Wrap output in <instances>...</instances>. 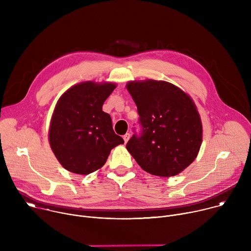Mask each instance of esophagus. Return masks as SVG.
<instances>
[{
  "instance_id": "1",
  "label": "esophagus",
  "mask_w": 251,
  "mask_h": 251,
  "mask_svg": "<svg viewBox=\"0 0 251 251\" xmlns=\"http://www.w3.org/2000/svg\"><path fill=\"white\" fill-rule=\"evenodd\" d=\"M130 136H131L130 133H126V134L123 136V139H124V142H125V143L128 142V140L130 139Z\"/></svg>"
}]
</instances>
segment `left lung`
Instances as JSON below:
<instances>
[{
    "label": "left lung",
    "mask_w": 251,
    "mask_h": 251,
    "mask_svg": "<svg viewBox=\"0 0 251 251\" xmlns=\"http://www.w3.org/2000/svg\"><path fill=\"white\" fill-rule=\"evenodd\" d=\"M137 105L141 133L126 148L138 165L159 176L180 174L197 158L202 126L197 106L182 89L167 81H130L126 85Z\"/></svg>",
    "instance_id": "8db88e82"
}]
</instances>
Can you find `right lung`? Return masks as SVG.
<instances>
[{
	"label": "right lung",
	"mask_w": 251,
	"mask_h": 251,
	"mask_svg": "<svg viewBox=\"0 0 251 251\" xmlns=\"http://www.w3.org/2000/svg\"><path fill=\"white\" fill-rule=\"evenodd\" d=\"M115 83L86 81L66 90L58 99L49 131L50 148L69 172L88 175L100 169L111 150L123 144L102 105Z\"/></svg>",
	"instance_id": "1"
}]
</instances>
